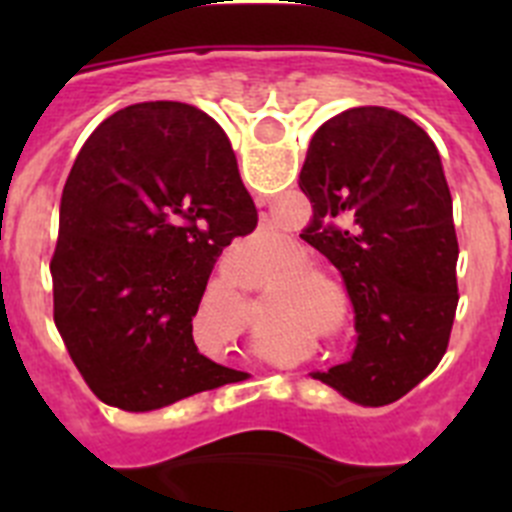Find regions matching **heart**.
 Here are the masks:
<instances>
[{"label": "heart", "mask_w": 512, "mask_h": 512, "mask_svg": "<svg viewBox=\"0 0 512 512\" xmlns=\"http://www.w3.org/2000/svg\"><path fill=\"white\" fill-rule=\"evenodd\" d=\"M307 256L300 251H289L287 256H284V266H297V264H305ZM315 279H320V274L315 269H297V271H289L287 277L282 279L284 287H292V284H307V282H315Z\"/></svg>", "instance_id": "1"}]
</instances>
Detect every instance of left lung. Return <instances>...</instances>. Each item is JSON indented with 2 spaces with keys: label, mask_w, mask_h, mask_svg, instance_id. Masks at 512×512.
<instances>
[{
  "label": "left lung",
  "mask_w": 512,
  "mask_h": 512,
  "mask_svg": "<svg viewBox=\"0 0 512 512\" xmlns=\"http://www.w3.org/2000/svg\"><path fill=\"white\" fill-rule=\"evenodd\" d=\"M300 189L302 241L341 271L356 348L312 377L366 408L408 395L449 346L456 302L451 192L433 140L387 107H351L310 140Z\"/></svg>",
  "instance_id": "left-lung-1"
}]
</instances>
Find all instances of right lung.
Here are the masks:
<instances>
[{
    "mask_svg": "<svg viewBox=\"0 0 512 512\" xmlns=\"http://www.w3.org/2000/svg\"><path fill=\"white\" fill-rule=\"evenodd\" d=\"M223 128L184 102L115 112L61 194L53 320L89 390L148 413L241 382L200 354L192 320L217 256L256 228Z\"/></svg>",
    "mask_w": 512,
    "mask_h": 512,
    "instance_id": "1",
    "label": "right lung"
}]
</instances>
